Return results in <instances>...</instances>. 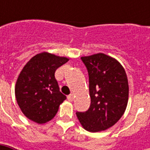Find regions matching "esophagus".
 Here are the masks:
<instances>
[{
	"mask_svg": "<svg viewBox=\"0 0 150 150\" xmlns=\"http://www.w3.org/2000/svg\"><path fill=\"white\" fill-rule=\"evenodd\" d=\"M67 99L70 101V102H72L73 99H74V96H73V93H71L69 95L67 96Z\"/></svg>",
	"mask_w": 150,
	"mask_h": 150,
	"instance_id": "34e87169",
	"label": "esophagus"
}]
</instances>
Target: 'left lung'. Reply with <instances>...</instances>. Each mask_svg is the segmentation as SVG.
<instances>
[{
	"label": "left lung",
	"instance_id": "1",
	"mask_svg": "<svg viewBox=\"0 0 150 150\" xmlns=\"http://www.w3.org/2000/svg\"><path fill=\"white\" fill-rule=\"evenodd\" d=\"M81 59L88 72L91 104L86 112H76L77 117L87 131L106 130L120 119L128 104L126 72L118 61L103 53Z\"/></svg>",
	"mask_w": 150,
	"mask_h": 150
}]
</instances>
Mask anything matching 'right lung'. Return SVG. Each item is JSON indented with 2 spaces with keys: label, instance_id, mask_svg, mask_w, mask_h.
Listing matches in <instances>:
<instances>
[{
  "label": "right lung",
  "instance_id": "1",
  "mask_svg": "<svg viewBox=\"0 0 150 150\" xmlns=\"http://www.w3.org/2000/svg\"><path fill=\"white\" fill-rule=\"evenodd\" d=\"M68 58L48 52L32 57L16 80L15 94L21 112L38 124H45L54 118L66 96L59 90L55 78L56 70Z\"/></svg>",
  "mask_w": 150,
  "mask_h": 150
}]
</instances>
